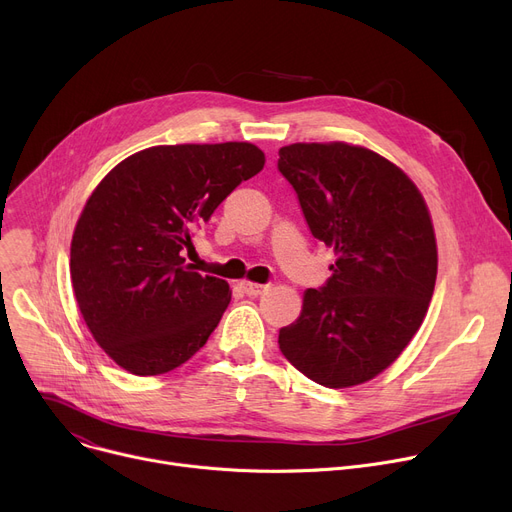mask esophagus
<instances>
[{
  "label": "esophagus",
  "mask_w": 512,
  "mask_h": 512,
  "mask_svg": "<svg viewBox=\"0 0 512 512\" xmlns=\"http://www.w3.org/2000/svg\"><path fill=\"white\" fill-rule=\"evenodd\" d=\"M243 290L249 294V296H261L269 290L267 284H255V282H243Z\"/></svg>",
  "instance_id": "1"
}]
</instances>
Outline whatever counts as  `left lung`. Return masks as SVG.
<instances>
[{
  "mask_svg": "<svg viewBox=\"0 0 512 512\" xmlns=\"http://www.w3.org/2000/svg\"><path fill=\"white\" fill-rule=\"evenodd\" d=\"M278 170L313 236L337 255L331 278L306 290L300 317L280 329V350L323 387L366 383L412 342L434 292L424 197L393 162L344 142L284 146Z\"/></svg>",
  "mask_w": 512,
  "mask_h": 512,
  "instance_id": "8db88e82",
  "label": "left lung"
}]
</instances>
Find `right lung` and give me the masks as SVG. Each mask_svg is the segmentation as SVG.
Here are the masks:
<instances>
[{
  "instance_id": "add662e5",
  "label": "right lung",
  "mask_w": 512,
  "mask_h": 512,
  "mask_svg": "<svg viewBox=\"0 0 512 512\" xmlns=\"http://www.w3.org/2000/svg\"><path fill=\"white\" fill-rule=\"evenodd\" d=\"M263 164L247 142L154 146L92 191L72 238V284L90 333L121 368L154 377L206 346L230 288L193 271L183 251Z\"/></svg>"
}]
</instances>
